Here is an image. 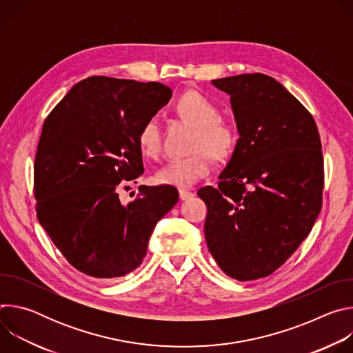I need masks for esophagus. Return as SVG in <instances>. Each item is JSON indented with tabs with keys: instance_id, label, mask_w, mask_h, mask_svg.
Returning <instances> with one entry per match:
<instances>
[{
	"instance_id": "esophagus-1",
	"label": "esophagus",
	"mask_w": 353,
	"mask_h": 353,
	"mask_svg": "<svg viewBox=\"0 0 353 353\" xmlns=\"http://www.w3.org/2000/svg\"><path fill=\"white\" fill-rule=\"evenodd\" d=\"M179 195H180V199L185 201V199L191 198L194 194H192V191H190V190H184V188H181V190H179Z\"/></svg>"
}]
</instances>
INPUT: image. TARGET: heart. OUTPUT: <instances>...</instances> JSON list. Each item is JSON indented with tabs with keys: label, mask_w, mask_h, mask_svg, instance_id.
Instances as JSON below:
<instances>
[{
	"label": "heart",
	"mask_w": 353,
	"mask_h": 353,
	"mask_svg": "<svg viewBox=\"0 0 353 353\" xmlns=\"http://www.w3.org/2000/svg\"><path fill=\"white\" fill-rule=\"evenodd\" d=\"M177 113L196 127L191 149L195 152L185 158H176L168 162L158 173L157 180L162 184L176 187H191L204 179L211 169V159L228 158L236 146V132L232 125L219 120L221 112L208 97L198 92H185L176 103ZM138 148L148 159H158L162 152V130L155 116L148 117L138 131Z\"/></svg>",
	"instance_id": "obj_1"
}]
</instances>
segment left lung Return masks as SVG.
I'll use <instances>...</instances> for the list:
<instances>
[{
  "instance_id": "obj_1",
  "label": "left lung",
  "mask_w": 353,
  "mask_h": 353,
  "mask_svg": "<svg viewBox=\"0 0 353 353\" xmlns=\"http://www.w3.org/2000/svg\"><path fill=\"white\" fill-rule=\"evenodd\" d=\"M230 94L240 138L218 187H203L210 253L233 279L271 275L321 211L324 162L313 116L264 74L214 79Z\"/></svg>"
}]
</instances>
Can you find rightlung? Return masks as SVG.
Segmentation results:
<instances>
[{
    "label": "right lung",
    "instance_id": "1",
    "mask_svg": "<svg viewBox=\"0 0 353 353\" xmlns=\"http://www.w3.org/2000/svg\"><path fill=\"white\" fill-rule=\"evenodd\" d=\"M170 97L159 82L90 77L44 120L34 159L37 219L89 276L120 278L138 268L157 223L177 203L172 185H141L127 205L119 198V184L143 173L142 123Z\"/></svg>",
    "mask_w": 353,
    "mask_h": 353
}]
</instances>
